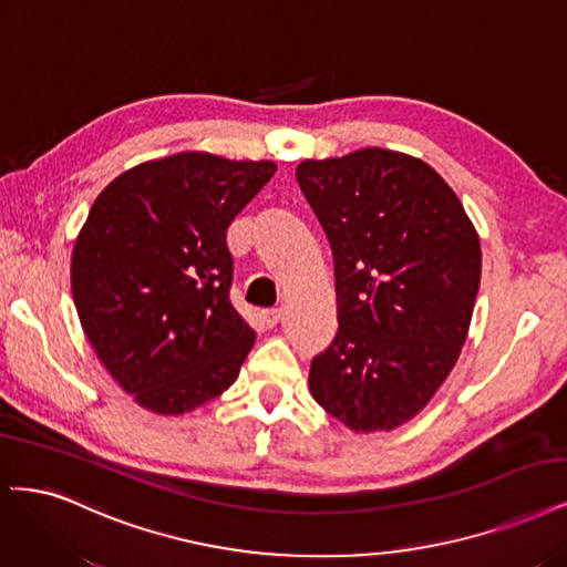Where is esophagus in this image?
I'll list each match as a JSON object with an SVG mask.
<instances>
[{"instance_id":"1","label":"esophagus","mask_w":567,"mask_h":567,"mask_svg":"<svg viewBox=\"0 0 567 567\" xmlns=\"http://www.w3.org/2000/svg\"><path fill=\"white\" fill-rule=\"evenodd\" d=\"M260 317L267 328H275L281 321V309H262Z\"/></svg>"}]
</instances>
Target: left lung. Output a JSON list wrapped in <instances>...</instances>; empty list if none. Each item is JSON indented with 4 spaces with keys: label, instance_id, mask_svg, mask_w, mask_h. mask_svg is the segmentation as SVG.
<instances>
[{
    "label": "left lung",
    "instance_id": "left-lung-1",
    "mask_svg": "<svg viewBox=\"0 0 567 567\" xmlns=\"http://www.w3.org/2000/svg\"><path fill=\"white\" fill-rule=\"evenodd\" d=\"M296 175L333 248L340 323L311 359L309 392L354 432H392L460 357L481 284L478 234L451 185L403 152L307 159Z\"/></svg>",
    "mask_w": 567,
    "mask_h": 567
}]
</instances>
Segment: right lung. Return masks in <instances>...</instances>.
Masks as SVG:
<instances>
[{
    "label": "right lung",
    "mask_w": 567,
    "mask_h": 567,
    "mask_svg": "<svg viewBox=\"0 0 567 567\" xmlns=\"http://www.w3.org/2000/svg\"><path fill=\"white\" fill-rule=\"evenodd\" d=\"M275 171L181 152L128 168L93 202L72 298L97 359L145 410L189 413L239 378L256 330L229 302L227 227Z\"/></svg>",
    "instance_id": "1"
}]
</instances>
